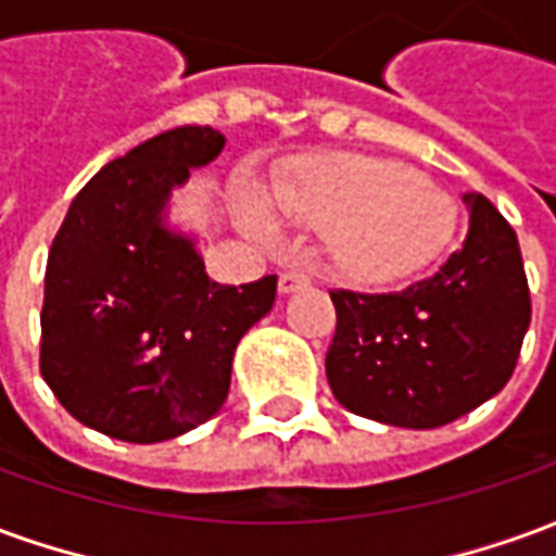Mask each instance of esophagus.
<instances>
[{
  "label": "esophagus",
  "instance_id": "34e87169",
  "mask_svg": "<svg viewBox=\"0 0 556 556\" xmlns=\"http://www.w3.org/2000/svg\"><path fill=\"white\" fill-rule=\"evenodd\" d=\"M306 282H309V274H306V270H286V274H279V291H282V294L303 289Z\"/></svg>",
  "mask_w": 556,
  "mask_h": 556
}]
</instances>
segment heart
<instances>
[{
    "instance_id": "obj_1",
    "label": "heart",
    "mask_w": 556,
    "mask_h": 556,
    "mask_svg": "<svg viewBox=\"0 0 556 556\" xmlns=\"http://www.w3.org/2000/svg\"><path fill=\"white\" fill-rule=\"evenodd\" d=\"M289 217L327 229V253L354 279L408 277L450 241L455 207L446 195L393 160L330 154L270 187ZM255 235H270L262 207L243 211Z\"/></svg>"
}]
</instances>
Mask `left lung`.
Masks as SVG:
<instances>
[{
	"mask_svg": "<svg viewBox=\"0 0 556 556\" xmlns=\"http://www.w3.org/2000/svg\"><path fill=\"white\" fill-rule=\"evenodd\" d=\"M465 205V243L434 274L384 294L330 291L337 333L325 369L351 414L438 429L513 378L530 327L518 235L482 193Z\"/></svg>",
	"mask_w": 556,
	"mask_h": 556,
	"instance_id": "8db88e82",
	"label": "left lung"
}]
</instances>
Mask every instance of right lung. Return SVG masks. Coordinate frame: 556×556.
<instances>
[{
  "label": "right lung",
  "mask_w": 556,
  "mask_h": 556,
  "mask_svg": "<svg viewBox=\"0 0 556 556\" xmlns=\"http://www.w3.org/2000/svg\"><path fill=\"white\" fill-rule=\"evenodd\" d=\"M223 146L193 125L148 139L106 163L55 231L41 375L89 429L157 443L202 426L229 396L238 342L277 301V277L219 286L193 241L163 226L172 187Z\"/></svg>",
  "instance_id": "obj_1"
}]
</instances>
